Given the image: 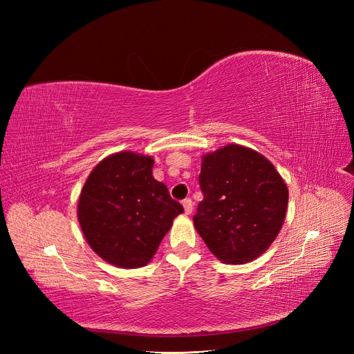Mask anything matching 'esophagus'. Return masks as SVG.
Returning <instances> with one entry per match:
<instances>
[{
  "label": "esophagus",
  "mask_w": 354,
  "mask_h": 354,
  "mask_svg": "<svg viewBox=\"0 0 354 354\" xmlns=\"http://www.w3.org/2000/svg\"><path fill=\"white\" fill-rule=\"evenodd\" d=\"M183 207H185V212H186V214H190V212H192V208H194V202H192V199L186 198V199L183 201Z\"/></svg>",
  "instance_id": "34e87169"
}]
</instances>
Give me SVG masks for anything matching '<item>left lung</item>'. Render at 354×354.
I'll return each mask as SVG.
<instances>
[{
  "label": "left lung",
  "instance_id": "left-lung-1",
  "mask_svg": "<svg viewBox=\"0 0 354 354\" xmlns=\"http://www.w3.org/2000/svg\"><path fill=\"white\" fill-rule=\"evenodd\" d=\"M199 186L195 229L218 260L243 264L269 248L288 207L286 185L269 160L229 145L203 156Z\"/></svg>",
  "mask_w": 354,
  "mask_h": 354
}]
</instances>
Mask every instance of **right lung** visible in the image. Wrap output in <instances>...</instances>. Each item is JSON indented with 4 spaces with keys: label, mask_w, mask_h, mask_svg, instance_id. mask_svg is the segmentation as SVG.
<instances>
[{
    "label": "right lung",
    "mask_w": 354,
    "mask_h": 354,
    "mask_svg": "<svg viewBox=\"0 0 354 354\" xmlns=\"http://www.w3.org/2000/svg\"><path fill=\"white\" fill-rule=\"evenodd\" d=\"M151 156L111 155L91 171L81 192L78 220L85 239L104 261L122 269L151 261L183 212L167 186L153 178Z\"/></svg>",
    "instance_id": "obj_1"
}]
</instances>
